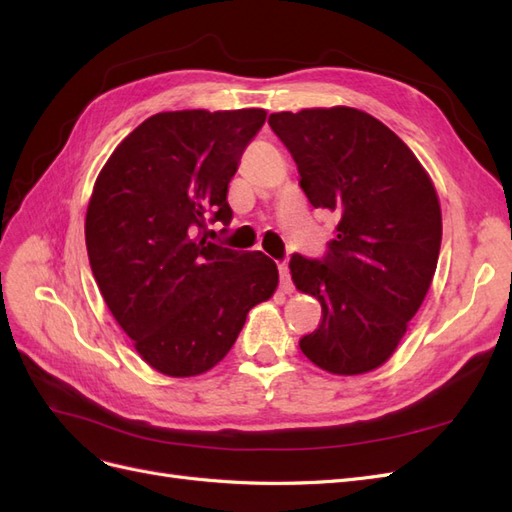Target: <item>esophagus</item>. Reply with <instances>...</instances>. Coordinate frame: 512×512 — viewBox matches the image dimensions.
I'll return each instance as SVG.
<instances>
[{
    "label": "esophagus",
    "mask_w": 512,
    "mask_h": 512,
    "mask_svg": "<svg viewBox=\"0 0 512 512\" xmlns=\"http://www.w3.org/2000/svg\"><path fill=\"white\" fill-rule=\"evenodd\" d=\"M277 269H280V284H282V290H284V292H292V277H290L288 262H280V265H277Z\"/></svg>",
    "instance_id": "34e87169"
}]
</instances>
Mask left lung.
I'll return each mask as SVG.
<instances>
[{
  "label": "left lung",
  "mask_w": 512,
  "mask_h": 512,
  "mask_svg": "<svg viewBox=\"0 0 512 512\" xmlns=\"http://www.w3.org/2000/svg\"><path fill=\"white\" fill-rule=\"evenodd\" d=\"M269 126L297 162L309 203L337 218L327 254L290 258L294 286L322 305L301 352L331 374H365L389 361L436 273V188L410 147L356 108L273 113Z\"/></svg>",
  "instance_id": "1"
}]
</instances>
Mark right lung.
Wrapping results in <instances>:
<instances>
[{
  "label": "right lung",
  "mask_w": 512,
  "mask_h": 512,
  "mask_svg": "<svg viewBox=\"0 0 512 512\" xmlns=\"http://www.w3.org/2000/svg\"><path fill=\"white\" fill-rule=\"evenodd\" d=\"M265 119L262 108L158 113L123 138L96 179L89 265L119 327L160 374L218 365L247 312L277 288L269 256L207 239V224L232 220L228 183Z\"/></svg>",
  "instance_id": "add662e5"
}]
</instances>
